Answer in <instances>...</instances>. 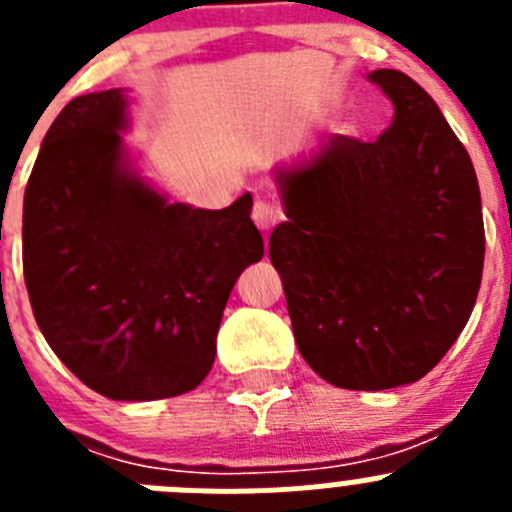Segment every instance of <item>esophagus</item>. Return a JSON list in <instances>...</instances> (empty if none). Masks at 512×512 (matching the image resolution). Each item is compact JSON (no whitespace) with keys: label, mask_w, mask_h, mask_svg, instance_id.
<instances>
[{"label":"esophagus","mask_w":512,"mask_h":512,"mask_svg":"<svg viewBox=\"0 0 512 512\" xmlns=\"http://www.w3.org/2000/svg\"><path fill=\"white\" fill-rule=\"evenodd\" d=\"M251 217L253 223H256V228L264 230V233H269L274 225L282 223V210H279L274 202H266V200H256L253 202V210H251Z\"/></svg>","instance_id":"esophagus-1"}]
</instances>
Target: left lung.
Returning a JSON list of instances; mask_svg holds the SVG:
<instances>
[{
    "mask_svg": "<svg viewBox=\"0 0 512 512\" xmlns=\"http://www.w3.org/2000/svg\"><path fill=\"white\" fill-rule=\"evenodd\" d=\"M369 81L395 104L392 125L279 169L287 220L269 256L312 372L374 392L418 382L454 346L477 302L485 223L472 158L431 94L395 69Z\"/></svg>",
    "mask_w": 512,
    "mask_h": 512,
    "instance_id": "obj_1",
    "label": "left lung"
}]
</instances>
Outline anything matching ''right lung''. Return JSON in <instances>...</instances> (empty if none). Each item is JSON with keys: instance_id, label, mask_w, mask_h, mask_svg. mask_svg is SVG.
<instances>
[{"instance_id": "obj_1", "label": "right lung", "mask_w": 512, "mask_h": 512, "mask_svg": "<svg viewBox=\"0 0 512 512\" xmlns=\"http://www.w3.org/2000/svg\"><path fill=\"white\" fill-rule=\"evenodd\" d=\"M120 89L71 99L25 189L22 271L40 333L110 400L194 390L230 289L264 256L251 194L225 210L169 202L135 174Z\"/></svg>"}]
</instances>
